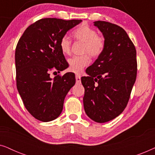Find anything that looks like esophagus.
<instances>
[{
    "label": "esophagus",
    "mask_w": 155,
    "mask_h": 155,
    "mask_svg": "<svg viewBox=\"0 0 155 155\" xmlns=\"http://www.w3.org/2000/svg\"><path fill=\"white\" fill-rule=\"evenodd\" d=\"M75 80H76V82H77V83H80V82H81V77H80V75H76Z\"/></svg>",
    "instance_id": "1"
}]
</instances>
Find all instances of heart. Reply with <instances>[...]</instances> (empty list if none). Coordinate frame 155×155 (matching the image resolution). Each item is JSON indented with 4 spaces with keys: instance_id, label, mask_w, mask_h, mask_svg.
<instances>
[{
    "instance_id": "heart-1",
    "label": "heart",
    "mask_w": 155,
    "mask_h": 155,
    "mask_svg": "<svg viewBox=\"0 0 155 155\" xmlns=\"http://www.w3.org/2000/svg\"><path fill=\"white\" fill-rule=\"evenodd\" d=\"M72 35L74 39L83 43L82 53L85 54L80 56H73L68 61L69 69L73 73H78L90 63V57L86 54L93 58L99 56L104 49L105 41L101 36L97 35V31L94 29L85 25L77 27ZM59 46L63 54L68 55L71 53V41L66 36L61 38Z\"/></svg>"
}]
</instances>
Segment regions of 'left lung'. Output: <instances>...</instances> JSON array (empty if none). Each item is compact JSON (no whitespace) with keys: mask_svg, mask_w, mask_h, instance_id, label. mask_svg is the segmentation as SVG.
<instances>
[{"mask_svg":"<svg viewBox=\"0 0 155 155\" xmlns=\"http://www.w3.org/2000/svg\"><path fill=\"white\" fill-rule=\"evenodd\" d=\"M94 25L102 33V54L82 77L84 111L97 123L113 120L124 111L136 80V50L122 27L105 21Z\"/></svg>","mask_w":155,"mask_h":155,"instance_id":"8db88e82","label":"left lung"}]
</instances>
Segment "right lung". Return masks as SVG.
I'll return each mask as SVG.
<instances>
[{
    "instance_id": "1",
    "label": "right lung",
    "mask_w": 155,
    "mask_h": 155,
    "mask_svg": "<svg viewBox=\"0 0 155 155\" xmlns=\"http://www.w3.org/2000/svg\"><path fill=\"white\" fill-rule=\"evenodd\" d=\"M82 20L44 18L26 29L15 49L17 88L27 111L37 119L48 122L63 111L65 97L75 84L73 73L50 76L68 68L59 42Z\"/></svg>"
}]
</instances>
